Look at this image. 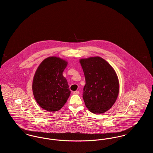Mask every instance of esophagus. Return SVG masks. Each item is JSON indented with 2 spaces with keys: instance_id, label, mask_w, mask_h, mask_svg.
Instances as JSON below:
<instances>
[{
  "instance_id": "34e87169",
  "label": "esophagus",
  "mask_w": 153,
  "mask_h": 153,
  "mask_svg": "<svg viewBox=\"0 0 153 153\" xmlns=\"http://www.w3.org/2000/svg\"><path fill=\"white\" fill-rule=\"evenodd\" d=\"M80 94V92H79V91H74L73 92V94L74 95H79Z\"/></svg>"
}]
</instances>
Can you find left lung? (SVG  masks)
<instances>
[{
    "label": "left lung",
    "instance_id": "obj_1",
    "mask_svg": "<svg viewBox=\"0 0 153 153\" xmlns=\"http://www.w3.org/2000/svg\"><path fill=\"white\" fill-rule=\"evenodd\" d=\"M85 79L83 99L89 111L103 114L117 101L119 82L115 69L104 59L90 57L80 59Z\"/></svg>",
    "mask_w": 153,
    "mask_h": 153
}]
</instances>
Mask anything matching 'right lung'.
Masks as SVG:
<instances>
[{"mask_svg":"<svg viewBox=\"0 0 153 153\" xmlns=\"http://www.w3.org/2000/svg\"><path fill=\"white\" fill-rule=\"evenodd\" d=\"M68 64L64 59L51 56L38 66L32 89L35 100L42 109L51 112L58 111L68 100L71 91L63 76Z\"/></svg>","mask_w":153,"mask_h":153,"instance_id":"1","label":"right lung"}]
</instances>
